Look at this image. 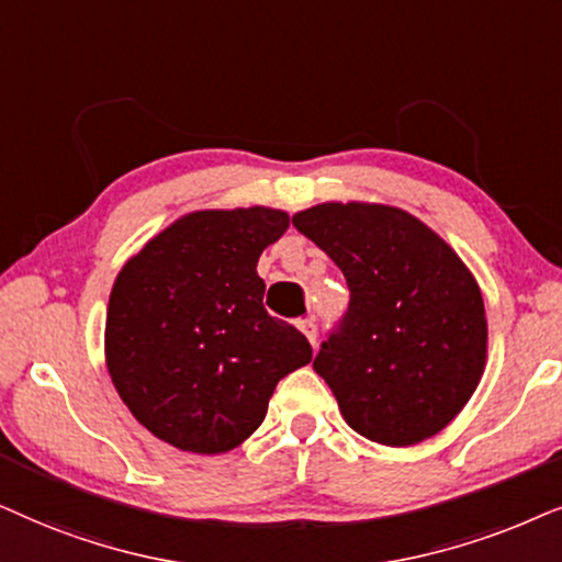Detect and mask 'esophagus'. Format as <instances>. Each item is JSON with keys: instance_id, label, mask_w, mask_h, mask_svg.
I'll use <instances>...</instances> for the list:
<instances>
[{"instance_id": "1", "label": "esophagus", "mask_w": 562, "mask_h": 562, "mask_svg": "<svg viewBox=\"0 0 562 562\" xmlns=\"http://www.w3.org/2000/svg\"><path fill=\"white\" fill-rule=\"evenodd\" d=\"M297 328H301V331L305 334V339H308L313 347H316V341H318V324H316V318H301V321H297Z\"/></svg>"}]
</instances>
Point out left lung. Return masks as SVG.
I'll use <instances>...</instances> for the list:
<instances>
[{"mask_svg":"<svg viewBox=\"0 0 562 562\" xmlns=\"http://www.w3.org/2000/svg\"><path fill=\"white\" fill-rule=\"evenodd\" d=\"M293 226L349 288L347 313L313 359L347 424L387 447L442 431L485 362L488 326L468 267L398 207L326 203L293 215Z\"/></svg>","mask_w":562,"mask_h":562,"instance_id":"left-lung-1","label":"left lung"}]
</instances>
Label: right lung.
<instances>
[{"mask_svg": "<svg viewBox=\"0 0 562 562\" xmlns=\"http://www.w3.org/2000/svg\"><path fill=\"white\" fill-rule=\"evenodd\" d=\"M290 226L269 207L200 211L120 269L104 351L120 398L184 452H228L265 422L277 383L311 362L293 324L269 316L259 254Z\"/></svg>", "mask_w": 562, "mask_h": 562, "instance_id": "1", "label": "right lung"}]
</instances>
